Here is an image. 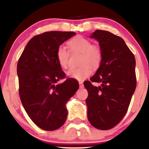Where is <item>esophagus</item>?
I'll return each mask as SVG.
<instances>
[{"label": "esophagus", "instance_id": "34e87169", "mask_svg": "<svg viewBox=\"0 0 149 149\" xmlns=\"http://www.w3.org/2000/svg\"><path fill=\"white\" fill-rule=\"evenodd\" d=\"M79 85H80V88H83V87H84V85H83V82H81V81L79 82Z\"/></svg>", "mask_w": 149, "mask_h": 149}]
</instances>
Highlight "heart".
I'll list each match as a JSON object with an SVG mask.
<instances>
[{
  "label": "heart",
  "mask_w": 149,
  "mask_h": 149,
  "mask_svg": "<svg viewBox=\"0 0 149 149\" xmlns=\"http://www.w3.org/2000/svg\"><path fill=\"white\" fill-rule=\"evenodd\" d=\"M72 52L81 53L80 64L81 66L68 71L67 76L78 80H83L89 77L92 73V66L96 67L100 64L102 59V49L99 46L92 45V42L86 38L76 36L67 42ZM56 57L59 66L66 69L69 67V52L64 46L60 45L56 51Z\"/></svg>",
  "instance_id": "b5f03b06"
}]
</instances>
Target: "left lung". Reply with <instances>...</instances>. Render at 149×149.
I'll use <instances>...</instances> for the list:
<instances>
[{"label": "left lung", "instance_id": "obj_1", "mask_svg": "<svg viewBox=\"0 0 149 149\" xmlns=\"http://www.w3.org/2000/svg\"><path fill=\"white\" fill-rule=\"evenodd\" d=\"M90 38L99 42L102 59L90 81L84 82L88 118L93 127L107 130L118 124L127 111L136 89V61L122 38L102 30L95 31ZM92 81L101 85L95 86Z\"/></svg>", "mask_w": 149, "mask_h": 149}]
</instances>
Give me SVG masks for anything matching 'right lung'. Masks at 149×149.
Wrapping results in <instances>:
<instances>
[{"instance_id":"add662e5","label":"right lung","mask_w":149,"mask_h":149,"mask_svg":"<svg viewBox=\"0 0 149 149\" xmlns=\"http://www.w3.org/2000/svg\"><path fill=\"white\" fill-rule=\"evenodd\" d=\"M76 35L71 31H48L28 42L19 57L17 71L20 100L38 127L53 131L67 118L66 104L79 88L78 81L66 78L56 57L57 47Z\"/></svg>"}]
</instances>
